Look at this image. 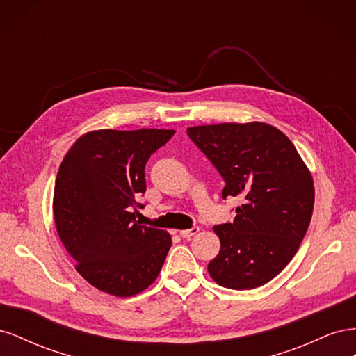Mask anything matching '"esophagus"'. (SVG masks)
<instances>
[{
	"label": "esophagus",
	"instance_id": "34e87169",
	"mask_svg": "<svg viewBox=\"0 0 356 356\" xmlns=\"http://www.w3.org/2000/svg\"><path fill=\"white\" fill-rule=\"evenodd\" d=\"M197 233H199V227H191V229H187V230H181V232H179L181 238H184V239H187V238H191V236H195V234H197Z\"/></svg>",
	"mask_w": 356,
	"mask_h": 356
}]
</instances>
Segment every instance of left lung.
<instances>
[{"label": "left lung", "mask_w": 356, "mask_h": 356, "mask_svg": "<svg viewBox=\"0 0 356 356\" xmlns=\"http://www.w3.org/2000/svg\"><path fill=\"white\" fill-rule=\"evenodd\" d=\"M187 135L222 177V199H243L233 222L213 227L221 248L208 264L211 277L230 289L267 284L307 232L315 203L310 170L288 136L267 123L193 126Z\"/></svg>", "instance_id": "8db88e82"}]
</instances>
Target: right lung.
Here are the masks:
<instances>
[{
	"mask_svg": "<svg viewBox=\"0 0 356 356\" xmlns=\"http://www.w3.org/2000/svg\"><path fill=\"white\" fill-rule=\"evenodd\" d=\"M175 131L101 129L80 136L58 170L53 215L77 272L95 288L131 297L152 285L170 234L135 221L145 163Z\"/></svg>",
	"mask_w": 356,
	"mask_h": 356,
	"instance_id": "right-lung-1",
	"label": "right lung"
}]
</instances>
